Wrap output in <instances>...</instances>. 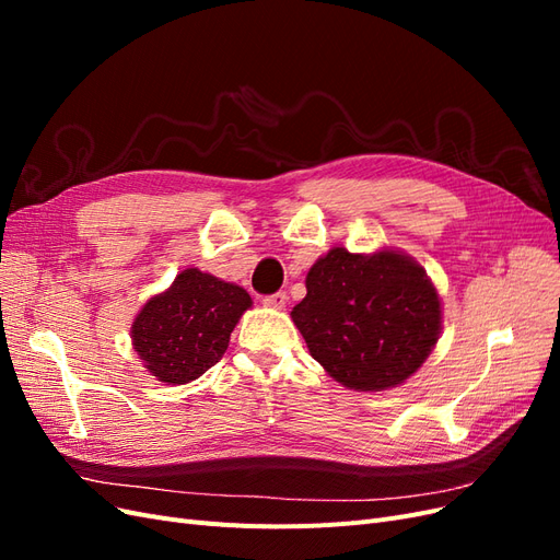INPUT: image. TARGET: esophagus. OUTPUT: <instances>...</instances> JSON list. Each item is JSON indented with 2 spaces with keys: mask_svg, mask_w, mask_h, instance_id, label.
<instances>
[{
  "mask_svg": "<svg viewBox=\"0 0 560 560\" xmlns=\"http://www.w3.org/2000/svg\"><path fill=\"white\" fill-rule=\"evenodd\" d=\"M264 306L282 311L287 306V294L284 292H276V294H270V296H264Z\"/></svg>",
  "mask_w": 560,
  "mask_h": 560,
  "instance_id": "esophagus-1",
  "label": "esophagus"
}]
</instances>
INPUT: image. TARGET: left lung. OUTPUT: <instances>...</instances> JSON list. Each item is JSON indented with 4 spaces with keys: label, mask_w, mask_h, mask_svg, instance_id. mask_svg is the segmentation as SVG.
Instances as JSON below:
<instances>
[{
    "label": "left lung",
    "mask_w": 560,
    "mask_h": 560,
    "mask_svg": "<svg viewBox=\"0 0 560 560\" xmlns=\"http://www.w3.org/2000/svg\"><path fill=\"white\" fill-rule=\"evenodd\" d=\"M294 325L327 374L358 393L397 387L430 358L442 301L413 257L397 249L334 247L306 276Z\"/></svg>",
    "instance_id": "1"
}]
</instances>
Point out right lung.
Instances as JSON below:
<instances>
[{"label":"right lung","instance_id":"obj_1","mask_svg":"<svg viewBox=\"0 0 560 560\" xmlns=\"http://www.w3.org/2000/svg\"><path fill=\"white\" fill-rule=\"evenodd\" d=\"M247 308L252 296L243 287L186 268L132 319V348L161 383H191L224 358Z\"/></svg>","mask_w":560,"mask_h":560}]
</instances>
